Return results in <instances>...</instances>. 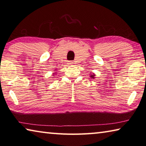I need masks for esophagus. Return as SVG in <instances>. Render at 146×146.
<instances>
[{
    "label": "esophagus",
    "instance_id": "34e87169",
    "mask_svg": "<svg viewBox=\"0 0 146 146\" xmlns=\"http://www.w3.org/2000/svg\"><path fill=\"white\" fill-rule=\"evenodd\" d=\"M68 64H70H70H74V62H73V61H69L68 63Z\"/></svg>",
    "mask_w": 146,
    "mask_h": 146
}]
</instances>
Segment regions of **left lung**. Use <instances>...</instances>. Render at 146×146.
I'll use <instances>...</instances> for the list:
<instances>
[{
  "label": "left lung",
  "mask_w": 146,
  "mask_h": 146,
  "mask_svg": "<svg viewBox=\"0 0 146 146\" xmlns=\"http://www.w3.org/2000/svg\"><path fill=\"white\" fill-rule=\"evenodd\" d=\"M94 76H95V75L94 74H92V75H90V77H91V78H94Z\"/></svg>",
  "instance_id": "1"
}]
</instances>
